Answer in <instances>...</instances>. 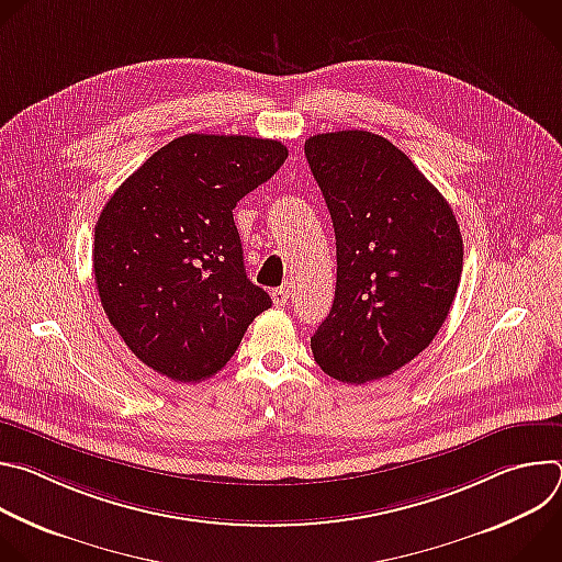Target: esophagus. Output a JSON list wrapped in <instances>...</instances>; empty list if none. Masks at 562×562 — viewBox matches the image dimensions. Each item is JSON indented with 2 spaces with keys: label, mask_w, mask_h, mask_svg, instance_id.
I'll return each mask as SVG.
<instances>
[{
  "label": "esophagus",
  "mask_w": 562,
  "mask_h": 562,
  "mask_svg": "<svg viewBox=\"0 0 562 562\" xmlns=\"http://www.w3.org/2000/svg\"><path fill=\"white\" fill-rule=\"evenodd\" d=\"M289 297H291L289 286H280V289H273V291H271V300H273L276 306H284V304L289 302Z\"/></svg>",
  "instance_id": "esophagus-1"
}]
</instances>
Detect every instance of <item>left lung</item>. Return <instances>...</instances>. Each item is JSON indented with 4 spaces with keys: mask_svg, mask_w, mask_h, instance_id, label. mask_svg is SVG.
Listing matches in <instances>:
<instances>
[{
    "mask_svg": "<svg viewBox=\"0 0 562 562\" xmlns=\"http://www.w3.org/2000/svg\"><path fill=\"white\" fill-rule=\"evenodd\" d=\"M336 231L334 306L311 336L325 373L364 384L405 367L440 331L458 293L462 235L449 202L382 135L304 142Z\"/></svg>",
    "mask_w": 562,
    "mask_h": 562,
    "instance_id": "left-lung-1",
    "label": "left lung"
}]
</instances>
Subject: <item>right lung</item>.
I'll return each mask as SVG.
<instances>
[{"instance_id": "right-lung-1", "label": "right lung", "mask_w": 562, "mask_h": 562, "mask_svg": "<svg viewBox=\"0 0 562 562\" xmlns=\"http://www.w3.org/2000/svg\"><path fill=\"white\" fill-rule=\"evenodd\" d=\"M278 139L189 133L111 195L93 273L128 349L176 382L217 373L271 297L245 271L233 209L286 159Z\"/></svg>"}]
</instances>
